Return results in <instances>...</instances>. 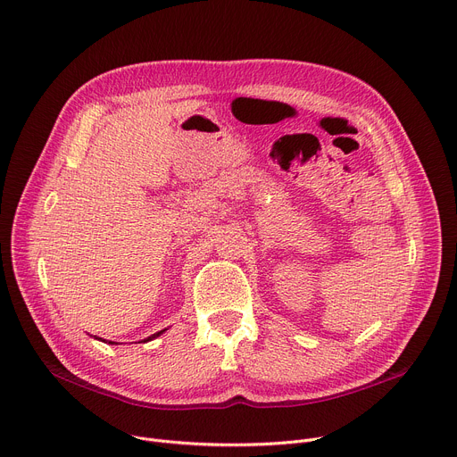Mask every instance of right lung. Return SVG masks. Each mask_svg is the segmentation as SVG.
I'll return each instance as SVG.
<instances>
[{
    "instance_id": "right-lung-1",
    "label": "right lung",
    "mask_w": 457,
    "mask_h": 457,
    "mask_svg": "<svg viewBox=\"0 0 457 457\" xmlns=\"http://www.w3.org/2000/svg\"><path fill=\"white\" fill-rule=\"evenodd\" d=\"M165 330H167V328H163V330H160V332H156V334H152V336H148V337H146V339H143V341H152V339H156V337H160ZM96 339H101V337H96ZM101 341H105V339H101ZM105 343H109V345H118L116 341H105Z\"/></svg>"
}]
</instances>
